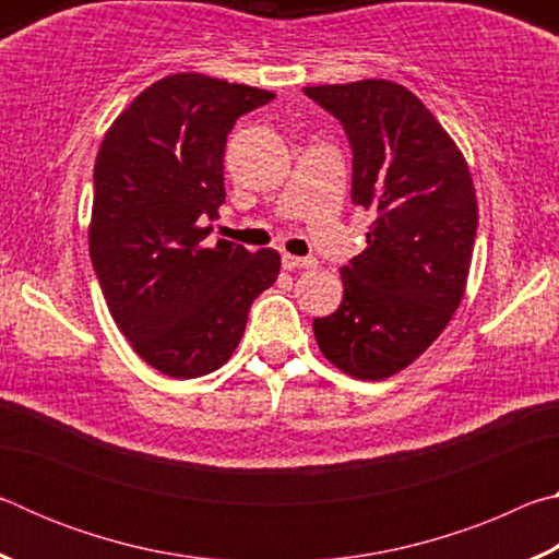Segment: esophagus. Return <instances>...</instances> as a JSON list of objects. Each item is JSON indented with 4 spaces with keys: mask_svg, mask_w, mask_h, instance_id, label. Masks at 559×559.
I'll list each match as a JSON object with an SVG mask.
<instances>
[{
    "mask_svg": "<svg viewBox=\"0 0 559 559\" xmlns=\"http://www.w3.org/2000/svg\"><path fill=\"white\" fill-rule=\"evenodd\" d=\"M283 269L288 271H300V269H313L316 259H300V257H290V253H283Z\"/></svg>",
    "mask_w": 559,
    "mask_h": 559,
    "instance_id": "34e87169",
    "label": "esophagus"
}]
</instances>
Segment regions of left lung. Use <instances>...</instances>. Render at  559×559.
Masks as SVG:
<instances>
[{
	"label": "left lung",
	"instance_id": "obj_1",
	"mask_svg": "<svg viewBox=\"0 0 559 559\" xmlns=\"http://www.w3.org/2000/svg\"><path fill=\"white\" fill-rule=\"evenodd\" d=\"M353 150V204L374 214L367 249L343 266L345 296L313 320L320 353L357 380L412 365L466 290L478 206L468 165L427 106L392 81L302 88Z\"/></svg>",
	"mask_w": 559,
	"mask_h": 559
}]
</instances>
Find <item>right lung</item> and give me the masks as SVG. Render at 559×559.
<instances>
[{
    "label": "right lung",
    "instance_id": "add662e5",
    "mask_svg": "<svg viewBox=\"0 0 559 559\" xmlns=\"http://www.w3.org/2000/svg\"><path fill=\"white\" fill-rule=\"evenodd\" d=\"M273 93L175 73L120 112L93 169L88 249L108 310L135 353L192 380L231 357L251 302L278 278V251L206 246L236 118Z\"/></svg>",
    "mask_w": 559,
    "mask_h": 559
}]
</instances>
